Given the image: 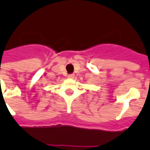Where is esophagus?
<instances>
[{
    "instance_id": "obj_1",
    "label": "esophagus",
    "mask_w": 150,
    "mask_h": 150,
    "mask_svg": "<svg viewBox=\"0 0 150 150\" xmlns=\"http://www.w3.org/2000/svg\"><path fill=\"white\" fill-rule=\"evenodd\" d=\"M68 78H71V79H74L75 77V74H68Z\"/></svg>"
}]
</instances>
